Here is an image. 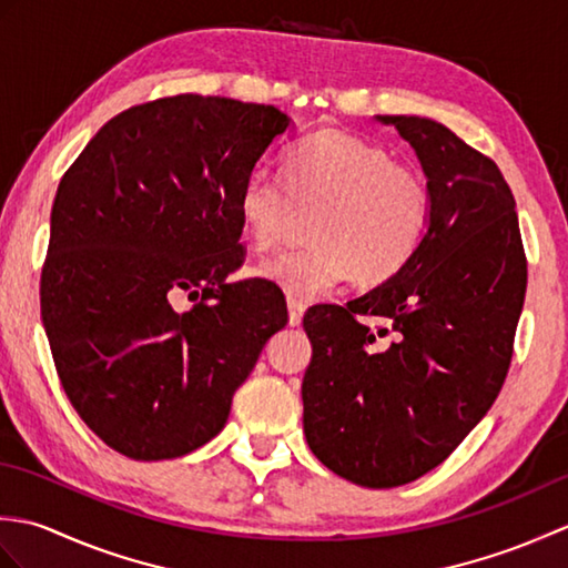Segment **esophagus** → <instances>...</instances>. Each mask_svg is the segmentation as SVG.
I'll return each mask as SVG.
<instances>
[{
  "label": "esophagus",
  "instance_id": "1",
  "mask_svg": "<svg viewBox=\"0 0 568 568\" xmlns=\"http://www.w3.org/2000/svg\"><path fill=\"white\" fill-rule=\"evenodd\" d=\"M305 315V303L303 300H287V320H291V327H297Z\"/></svg>",
  "mask_w": 568,
  "mask_h": 568
}]
</instances>
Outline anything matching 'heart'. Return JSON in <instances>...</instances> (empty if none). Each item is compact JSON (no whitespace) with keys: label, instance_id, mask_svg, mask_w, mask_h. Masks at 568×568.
<instances>
[{"label":"heart","instance_id":"heart-1","mask_svg":"<svg viewBox=\"0 0 568 568\" xmlns=\"http://www.w3.org/2000/svg\"><path fill=\"white\" fill-rule=\"evenodd\" d=\"M285 183L256 168L241 185L236 212L253 248L268 251L293 232L300 214H315V244L258 263L263 281L310 300L352 273L381 285L400 273L427 234L432 190L413 163L393 161L383 143L354 131L322 129L287 153Z\"/></svg>","mask_w":568,"mask_h":568}]
</instances>
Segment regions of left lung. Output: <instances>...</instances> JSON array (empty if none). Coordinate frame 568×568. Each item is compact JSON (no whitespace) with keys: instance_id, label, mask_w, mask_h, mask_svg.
<instances>
[{"instance_id":"8db88e82","label":"left lung","mask_w":568,"mask_h":568,"mask_svg":"<svg viewBox=\"0 0 568 568\" xmlns=\"http://www.w3.org/2000/svg\"><path fill=\"white\" fill-rule=\"evenodd\" d=\"M378 119L417 153L429 226L390 281L344 307L305 312L303 425L312 454L336 476L395 488L439 466L496 403L527 258L515 197L488 155L432 119Z\"/></svg>"}]
</instances>
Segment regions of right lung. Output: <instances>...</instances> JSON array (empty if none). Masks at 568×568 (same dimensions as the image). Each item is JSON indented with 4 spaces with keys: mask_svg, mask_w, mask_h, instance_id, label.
Here are the masks:
<instances>
[{
    "mask_svg": "<svg viewBox=\"0 0 568 568\" xmlns=\"http://www.w3.org/2000/svg\"><path fill=\"white\" fill-rule=\"evenodd\" d=\"M287 131L273 104L175 94L110 119L60 178L41 320L68 400L110 449L161 462L214 439L287 324L273 285L226 283L246 256L241 185Z\"/></svg>",
    "mask_w": 568,
    "mask_h": 568,
    "instance_id": "add662e5",
    "label": "right lung"
}]
</instances>
